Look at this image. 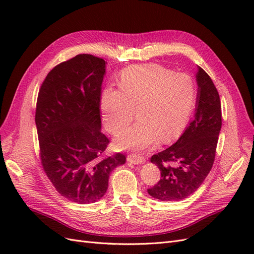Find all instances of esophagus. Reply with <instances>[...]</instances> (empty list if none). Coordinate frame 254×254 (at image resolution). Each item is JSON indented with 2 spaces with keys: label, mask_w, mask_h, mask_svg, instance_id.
<instances>
[{
  "label": "esophagus",
  "mask_w": 254,
  "mask_h": 254,
  "mask_svg": "<svg viewBox=\"0 0 254 254\" xmlns=\"http://www.w3.org/2000/svg\"><path fill=\"white\" fill-rule=\"evenodd\" d=\"M127 161L130 163H133V164H144L146 162L145 158L140 155H129L127 157Z\"/></svg>",
  "instance_id": "1"
}]
</instances>
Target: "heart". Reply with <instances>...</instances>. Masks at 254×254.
Returning <instances> with one entry per match:
<instances>
[{
	"label": "heart",
	"instance_id": "obj_1",
	"mask_svg": "<svg viewBox=\"0 0 254 254\" xmlns=\"http://www.w3.org/2000/svg\"><path fill=\"white\" fill-rule=\"evenodd\" d=\"M119 89L107 88L101 97L104 125L109 132L122 131L135 115L132 126L115 137L119 149L143 150L159 139L178 136L195 107L196 84L186 73L160 65H135L122 73Z\"/></svg>",
	"mask_w": 254,
	"mask_h": 254
}]
</instances>
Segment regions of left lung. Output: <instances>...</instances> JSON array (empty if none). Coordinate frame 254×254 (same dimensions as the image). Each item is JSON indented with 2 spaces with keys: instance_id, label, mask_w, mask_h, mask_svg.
Segmentation results:
<instances>
[{
  "instance_id": "left-lung-1",
  "label": "left lung",
  "mask_w": 254,
  "mask_h": 254,
  "mask_svg": "<svg viewBox=\"0 0 254 254\" xmlns=\"http://www.w3.org/2000/svg\"><path fill=\"white\" fill-rule=\"evenodd\" d=\"M198 86L194 119L178 141L153 155L161 179L148 194L161 201H180L201 186L214 163L221 129V106L211 77L197 66Z\"/></svg>"
}]
</instances>
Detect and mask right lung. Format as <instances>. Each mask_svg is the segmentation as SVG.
I'll list each match as a JSON object with an SVG mask.
<instances>
[{
    "label": "right lung",
    "mask_w": 254,
    "mask_h": 254,
    "mask_svg": "<svg viewBox=\"0 0 254 254\" xmlns=\"http://www.w3.org/2000/svg\"><path fill=\"white\" fill-rule=\"evenodd\" d=\"M106 61L80 54L55 66L38 94L36 127L44 172L58 193L79 204L102 199L111 172L125 164L103 158L109 140L101 131V87Z\"/></svg>",
    "instance_id": "obj_1"
}]
</instances>
